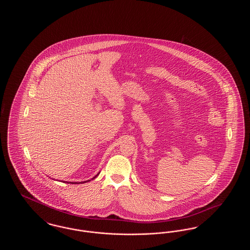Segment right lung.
Returning <instances> with one entry per match:
<instances>
[{
	"label": "right lung",
	"mask_w": 250,
	"mask_h": 250,
	"mask_svg": "<svg viewBox=\"0 0 250 250\" xmlns=\"http://www.w3.org/2000/svg\"><path fill=\"white\" fill-rule=\"evenodd\" d=\"M98 174H99V172H98V173H97V174L95 175L94 178H92V180H93V179H95V177H96V176L98 175ZM90 181H91V180H87V181H84V182H80V183H78V182H66V183H68V184H83V183H86V182H90ZM64 183H65V182H64Z\"/></svg>",
	"instance_id": "right-lung-1"
}]
</instances>
